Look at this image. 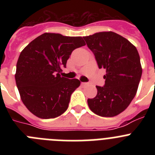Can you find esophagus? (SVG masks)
<instances>
[{
	"instance_id": "obj_1",
	"label": "esophagus",
	"mask_w": 155,
	"mask_h": 155,
	"mask_svg": "<svg viewBox=\"0 0 155 155\" xmlns=\"http://www.w3.org/2000/svg\"><path fill=\"white\" fill-rule=\"evenodd\" d=\"M87 84H87V82H82V83H81L82 86H86V85H87Z\"/></svg>"
}]
</instances>
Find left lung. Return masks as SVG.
<instances>
[{"label":"left lung","instance_id":"left-lung-1","mask_svg":"<svg viewBox=\"0 0 155 155\" xmlns=\"http://www.w3.org/2000/svg\"><path fill=\"white\" fill-rule=\"evenodd\" d=\"M94 53L98 68H104L105 85L96 86V96L87 99L90 109L103 117L124 112L136 95L142 74L137 48L113 31H102L83 37Z\"/></svg>","mask_w":155,"mask_h":155}]
</instances>
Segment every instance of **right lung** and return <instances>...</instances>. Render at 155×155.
<instances>
[{
    "instance_id": "1",
    "label": "right lung",
    "mask_w": 155,
    "mask_h": 155,
    "mask_svg": "<svg viewBox=\"0 0 155 155\" xmlns=\"http://www.w3.org/2000/svg\"><path fill=\"white\" fill-rule=\"evenodd\" d=\"M84 45L81 36L46 32L21 52L15 81L21 101L32 114L51 119L68 109L71 94L81 81L66 78L61 72L72 51Z\"/></svg>"
}]
</instances>
